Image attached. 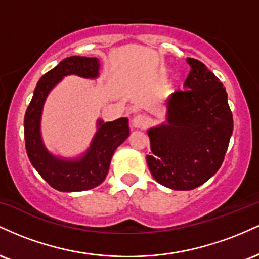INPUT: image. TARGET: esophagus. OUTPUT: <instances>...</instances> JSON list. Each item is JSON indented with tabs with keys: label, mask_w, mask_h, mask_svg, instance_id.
Here are the masks:
<instances>
[{
	"label": "esophagus",
	"mask_w": 259,
	"mask_h": 259,
	"mask_svg": "<svg viewBox=\"0 0 259 259\" xmlns=\"http://www.w3.org/2000/svg\"><path fill=\"white\" fill-rule=\"evenodd\" d=\"M148 124H150V118L146 114H138L133 119V125L138 129H146Z\"/></svg>",
	"instance_id": "34e87169"
}]
</instances>
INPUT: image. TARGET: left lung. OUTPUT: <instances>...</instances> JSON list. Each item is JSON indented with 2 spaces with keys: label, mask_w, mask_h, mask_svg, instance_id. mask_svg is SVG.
Here are the masks:
<instances>
[{
  "label": "left lung",
  "mask_w": 259,
  "mask_h": 259,
  "mask_svg": "<svg viewBox=\"0 0 259 259\" xmlns=\"http://www.w3.org/2000/svg\"><path fill=\"white\" fill-rule=\"evenodd\" d=\"M191 67L184 84L167 101V124L147 132V164L162 185L192 190L221 168L233 134V113L219 79L202 62Z\"/></svg>",
  "instance_id": "1"
}]
</instances>
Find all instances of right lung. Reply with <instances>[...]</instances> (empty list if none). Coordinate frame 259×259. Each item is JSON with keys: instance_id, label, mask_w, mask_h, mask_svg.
I'll return each instance as SVG.
<instances>
[{"instance_id": "right-lung-1", "label": "right lung", "mask_w": 259, "mask_h": 259, "mask_svg": "<svg viewBox=\"0 0 259 259\" xmlns=\"http://www.w3.org/2000/svg\"><path fill=\"white\" fill-rule=\"evenodd\" d=\"M100 62L96 57L64 58L38 80L30 105L24 117L25 148L31 164L37 173L58 191H84L99 186L108 173L111 158L121 142L129 136L126 118L103 123L99 121L90 150L80 159L64 160L53 157L44 147L40 136V117L50 90L65 75L75 74L82 78H96Z\"/></svg>"}]
</instances>
